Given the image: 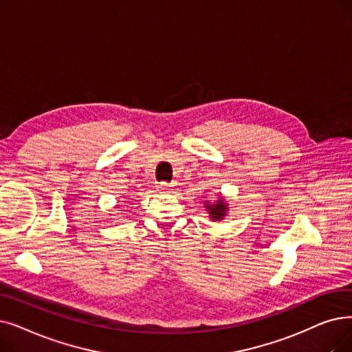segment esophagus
Segmentation results:
<instances>
[{
  "instance_id": "esophagus-1",
  "label": "esophagus",
  "mask_w": 352,
  "mask_h": 352,
  "mask_svg": "<svg viewBox=\"0 0 352 352\" xmlns=\"http://www.w3.org/2000/svg\"><path fill=\"white\" fill-rule=\"evenodd\" d=\"M170 187H171V186L168 184V182H161V184L158 186V190H160V191H166Z\"/></svg>"
}]
</instances>
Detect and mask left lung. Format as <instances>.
<instances>
[{
  "label": "left lung",
  "instance_id": "obj_1",
  "mask_svg": "<svg viewBox=\"0 0 352 352\" xmlns=\"http://www.w3.org/2000/svg\"><path fill=\"white\" fill-rule=\"evenodd\" d=\"M206 207L210 211V217L214 221H219L226 216V211H227V206L224 204L223 198H219V201L216 204H206Z\"/></svg>",
  "mask_w": 352,
  "mask_h": 352
}]
</instances>
